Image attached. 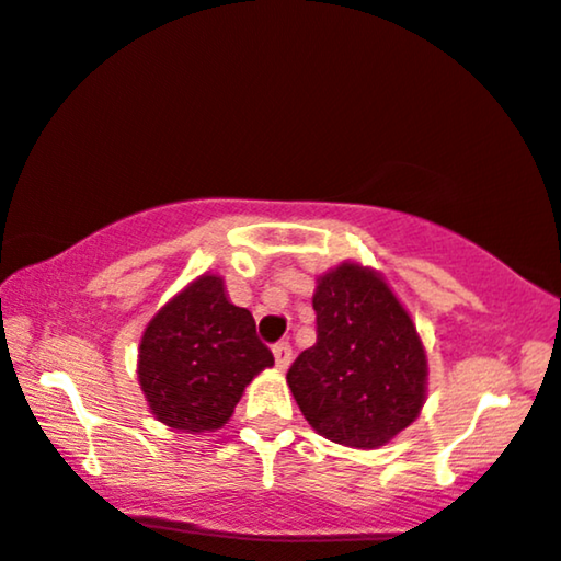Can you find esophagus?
I'll return each instance as SVG.
<instances>
[{
	"label": "esophagus",
	"mask_w": 561,
	"mask_h": 561,
	"mask_svg": "<svg viewBox=\"0 0 561 561\" xmlns=\"http://www.w3.org/2000/svg\"><path fill=\"white\" fill-rule=\"evenodd\" d=\"M274 360H276V368H279V370L289 368V363H293V347H289V342H276V345H274Z\"/></svg>",
	"instance_id": "obj_1"
}]
</instances>
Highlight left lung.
<instances>
[{
  "mask_svg": "<svg viewBox=\"0 0 561 561\" xmlns=\"http://www.w3.org/2000/svg\"><path fill=\"white\" fill-rule=\"evenodd\" d=\"M316 345L287 370L316 434L355 449L381 447L421 415L428 360L408 310L360 263L316 279Z\"/></svg>",
  "mask_w": 561,
  "mask_h": 561,
  "instance_id": "1",
  "label": "left lung"
}]
</instances>
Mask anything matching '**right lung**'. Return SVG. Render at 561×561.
Returning <instances> with one entry per match:
<instances>
[{
  "instance_id": "1",
  "label": "right lung",
  "mask_w": 561,
  "mask_h": 561,
  "mask_svg": "<svg viewBox=\"0 0 561 561\" xmlns=\"http://www.w3.org/2000/svg\"><path fill=\"white\" fill-rule=\"evenodd\" d=\"M274 355L255 334L248 308L232 306L225 282L204 274L148 321L138 350V381L164 426L201 434L232 417L242 391Z\"/></svg>"
}]
</instances>
